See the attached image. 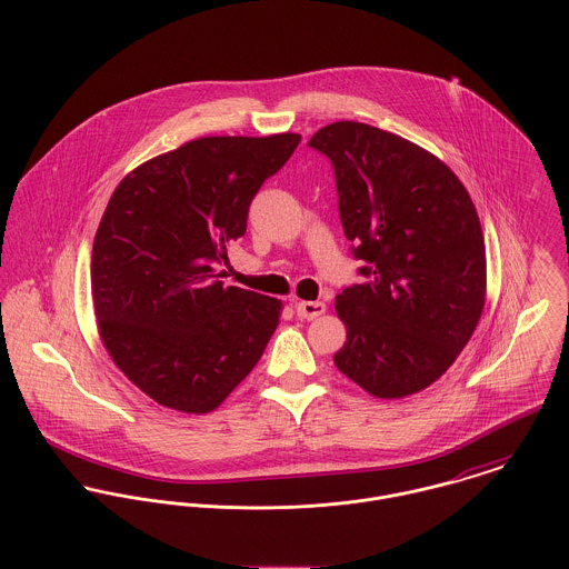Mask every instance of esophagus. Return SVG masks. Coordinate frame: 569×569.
<instances>
[{"label":"esophagus","instance_id":"1","mask_svg":"<svg viewBox=\"0 0 569 569\" xmlns=\"http://www.w3.org/2000/svg\"><path fill=\"white\" fill-rule=\"evenodd\" d=\"M296 313L302 320H316L326 313L325 302H296Z\"/></svg>","mask_w":569,"mask_h":569}]
</instances>
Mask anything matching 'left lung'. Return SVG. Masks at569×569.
Segmentation results:
<instances>
[{
    "label": "left lung",
    "instance_id": "1",
    "mask_svg": "<svg viewBox=\"0 0 569 569\" xmlns=\"http://www.w3.org/2000/svg\"><path fill=\"white\" fill-rule=\"evenodd\" d=\"M309 147L326 156L339 219L363 284L335 309L346 343L332 361L377 399L440 379L480 322L487 249L476 206L447 163L363 122H332Z\"/></svg>",
    "mask_w": 569,
    "mask_h": 569
}]
</instances>
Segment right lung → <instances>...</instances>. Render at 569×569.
<instances>
[{
	"mask_svg": "<svg viewBox=\"0 0 569 569\" xmlns=\"http://www.w3.org/2000/svg\"><path fill=\"white\" fill-rule=\"evenodd\" d=\"M298 133L199 138L131 170L91 249L96 322L113 363L160 406H221L264 352L282 305L223 287L217 264Z\"/></svg>",
	"mask_w": 569,
	"mask_h": 569,
	"instance_id": "right-lung-1",
	"label": "right lung"
}]
</instances>
